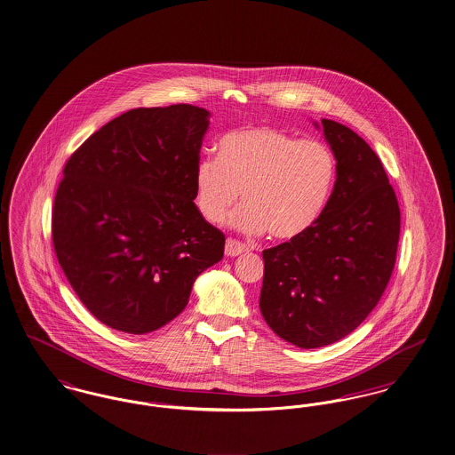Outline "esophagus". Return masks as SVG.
Masks as SVG:
<instances>
[{"mask_svg": "<svg viewBox=\"0 0 455 455\" xmlns=\"http://www.w3.org/2000/svg\"><path fill=\"white\" fill-rule=\"evenodd\" d=\"M226 257H239V255H243V253H246L248 251V248L243 244V243H239L236 239H233V237H228V241H226Z\"/></svg>", "mask_w": 455, "mask_h": 455, "instance_id": "obj_1", "label": "esophagus"}]
</instances>
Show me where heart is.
I'll use <instances>...</instances> for the list:
<instances>
[{"label": "heart", "instance_id": "obj_1", "mask_svg": "<svg viewBox=\"0 0 455 455\" xmlns=\"http://www.w3.org/2000/svg\"><path fill=\"white\" fill-rule=\"evenodd\" d=\"M336 158L317 139L275 127L235 131L219 140L218 158L198 161L194 175L200 216L218 224L243 196L231 224L244 233L289 241L315 226L333 188Z\"/></svg>", "mask_w": 455, "mask_h": 455}]
</instances>
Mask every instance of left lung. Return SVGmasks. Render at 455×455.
<instances>
[{
	"instance_id": "8db88e82",
	"label": "left lung",
	"mask_w": 455,
	"mask_h": 455,
	"mask_svg": "<svg viewBox=\"0 0 455 455\" xmlns=\"http://www.w3.org/2000/svg\"><path fill=\"white\" fill-rule=\"evenodd\" d=\"M321 125L336 158L333 192L311 229L263 250L259 311L299 348L335 343L369 316L393 275L401 229L372 148L339 122Z\"/></svg>"
}]
</instances>
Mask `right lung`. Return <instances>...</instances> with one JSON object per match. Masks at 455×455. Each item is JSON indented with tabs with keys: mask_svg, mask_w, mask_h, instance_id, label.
I'll use <instances>...</instances> for the list:
<instances>
[{
	"mask_svg": "<svg viewBox=\"0 0 455 455\" xmlns=\"http://www.w3.org/2000/svg\"><path fill=\"white\" fill-rule=\"evenodd\" d=\"M209 112L132 108L69 156L52 207V244L84 307L131 335L185 309L226 237L200 216L194 175Z\"/></svg>",
	"mask_w": 455,
	"mask_h": 455,
	"instance_id": "right-lung-1",
	"label": "right lung"
}]
</instances>
